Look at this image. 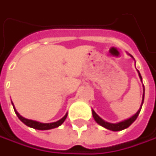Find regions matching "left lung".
<instances>
[{
	"label": "left lung",
	"mask_w": 156,
	"mask_h": 156,
	"mask_svg": "<svg viewBox=\"0 0 156 156\" xmlns=\"http://www.w3.org/2000/svg\"><path fill=\"white\" fill-rule=\"evenodd\" d=\"M131 56H132V55H131ZM138 73H139V71H138ZM139 76H140V78H141V75L140 73H139ZM143 101H144V94H143V96H142V102H141L140 109L137 111V112H136V114H135L133 116L130 117V118H129V119H127V120H124V121H122V122H118V123H110V122H105L104 120H102V119H101V117H100L99 115L94 112V111L92 110V114H93L94 119L95 120V122L98 123L99 125L102 126V127H104L105 129H109V130H112V131H121V130H123V129L129 128V126H130V125H131V124H132V123L134 122L135 120H136V118L138 117L139 114H140V112H141V106H142V103H143Z\"/></svg>",
	"instance_id": "left-lung-1"
}]
</instances>
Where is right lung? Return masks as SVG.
Returning <instances> with one entry per match:
<instances>
[{"label":"right lung","instance_id":"obj_1","mask_svg":"<svg viewBox=\"0 0 156 156\" xmlns=\"http://www.w3.org/2000/svg\"><path fill=\"white\" fill-rule=\"evenodd\" d=\"M13 104V103H12ZM14 109H15V114H16V115L18 116V118L21 120L22 122L24 123L25 125H27L28 127H30V128H33L34 129H38V130H48V129H55V128H57V127H59V126H61L63 122H64V121L66 120V118L68 116V114H66L61 119V120H59V121H57L55 122H52V123H41L39 122H36V121H33V120H28V119H26V118H24V117H22L16 111L15 108H14Z\"/></svg>","mask_w":156,"mask_h":156}]
</instances>
